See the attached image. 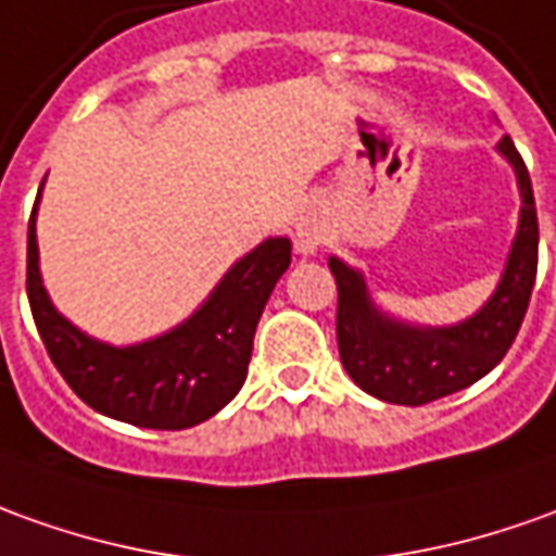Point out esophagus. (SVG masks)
<instances>
[{
	"label": "esophagus",
	"mask_w": 556,
	"mask_h": 556,
	"mask_svg": "<svg viewBox=\"0 0 556 556\" xmlns=\"http://www.w3.org/2000/svg\"><path fill=\"white\" fill-rule=\"evenodd\" d=\"M293 244H296V254L312 256L320 251L324 232H320V227H317L315 220H300V224H296V232H293Z\"/></svg>",
	"instance_id": "esophagus-1"
}]
</instances>
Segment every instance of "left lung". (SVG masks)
<instances>
[{"instance_id": "left-lung-1", "label": "left lung", "mask_w": 556, "mask_h": 556, "mask_svg": "<svg viewBox=\"0 0 556 556\" xmlns=\"http://www.w3.org/2000/svg\"><path fill=\"white\" fill-rule=\"evenodd\" d=\"M496 151L518 178L520 214L496 290L476 315L445 327L408 324L372 300L363 271L329 256V271L339 287V357L354 384L375 400L424 405L457 393L484 378L518 336L535 285L539 220L530 172L515 151V141L503 136Z\"/></svg>"}]
</instances>
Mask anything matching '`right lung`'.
Returning a JSON list of instances; mask_svg holds the SVG:
<instances>
[{
	"instance_id": "obj_1",
	"label": "right lung",
	"mask_w": 556,
	"mask_h": 556,
	"mask_svg": "<svg viewBox=\"0 0 556 556\" xmlns=\"http://www.w3.org/2000/svg\"><path fill=\"white\" fill-rule=\"evenodd\" d=\"M38 199L29 217L26 296L68 388L99 415L144 430H187L217 415L248 378L260 315L290 266V239L269 236L236 260L178 327L144 342L109 344L75 327L51 302L38 266Z\"/></svg>"
}]
</instances>
